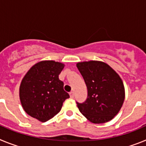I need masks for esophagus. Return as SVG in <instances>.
Returning a JSON list of instances; mask_svg holds the SVG:
<instances>
[{"label":"esophagus","instance_id":"34e87169","mask_svg":"<svg viewBox=\"0 0 146 146\" xmlns=\"http://www.w3.org/2000/svg\"><path fill=\"white\" fill-rule=\"evenodd\" d=\"M69 96H70V98H74V92H70L69 93Z\"/></svg>","mask_w":146,"mask_h":146}]
</instances>
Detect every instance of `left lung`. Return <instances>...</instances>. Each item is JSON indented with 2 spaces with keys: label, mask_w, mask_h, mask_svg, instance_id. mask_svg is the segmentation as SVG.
<instances>
[{
  "label": "left lung",
  "mask_w": 146,
  "mask_h": 146,
  "mask_svg": "<svg viewBox=\"0 0 146 146\" xmlns=\"http://www.w3.org/2000/svg\"><path fill=\"white\" fill-rule=\"evenodd\" d=\"M77 67L88 88L85 102L77 108L89 121L104 123L120 111L125 99L123 81L112 67L99 60L79 62Z\"/></svg>",
  "instance_id": "1"
}]
</instances>
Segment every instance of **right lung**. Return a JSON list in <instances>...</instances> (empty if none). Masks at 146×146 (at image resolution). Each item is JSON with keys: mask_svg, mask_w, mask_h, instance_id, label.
Masks as SVG:
<instances>
[{"mask_svg": "<svg viewBox=\"0 0 146 146\" xmlns=\"http://www.w3.org/2000/svg\"><path fill=\"white\" fill-rule=\"evenodd\" d=\"M64 64L54 60H42L34 64L23 78L20 99L27 114L42 122L53 118L69 98L58 75Z\"/></svg>", "mask_w": 146, "mask_h": 146, "instance_id": "right-lung-1", "label": "right lung"}]
</instances>
